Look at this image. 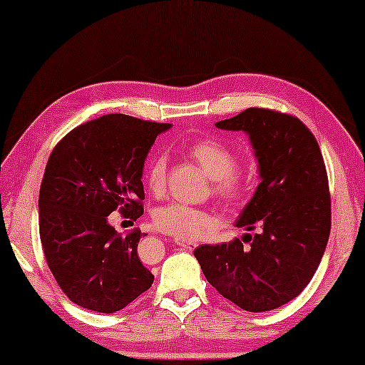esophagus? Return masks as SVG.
<instances>
[{"label": "esophagus", "instance_id": "esophagus-1", "mask_svg": "<svg viewBox=\"0 0 365 365\" xmlns=\"http://www.w3.org/2000/svg\"><path fill=\"white\" fill-rule=\"evenodd\" d=\"M176 244L182 249H186V251H194L197 247L196 241H184V239H176Z\"/></svg>", "mask_w": 365, "mask_h": 365}]
</instances>
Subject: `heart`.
I'll return each mask as SVG.
<instances>
[{"instance_id": "1", "label": "heart", "mask_w": 365, "mask_h": 365, "mask_svg": "<svg viewBox=\"0 0 365 365\" xmlns=\"http://www.w3.org/2000/svg\"><path fill=\"white\" fill-rule=\"evenodd\" d=\"M189 156L212 179V191L221 201L229 206H239L244 202L251 186V179L246 173L237 171L236 154L231 149L212 139H201L189 146ZM166 164L168 158L164 153L156 154L148 163L144 181L153 194H161L164 191ZM153 222L158 231L191 241L206 236L216 226V216L206 209L173 202L158 207L153 212Z\"/></svg>"}]
</instances>
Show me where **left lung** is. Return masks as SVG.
Listing matches in <instances>:
<instances>
[{"label": "left lung", "instance_id": "obj_1", "mask_svg": "<svg viewBox=\"0 0 365 365\" xmlns=\"http://www.w3.org/2000/svg\"><path fill=\"white\" fill-rule=\"evenodd\" d=\"M244 131L257 159L259 186L239 214L242 239L194 251L207 282L244 311L281 307L311 282L331 232V196L319 144L291 114L249 108L216 123Z\"/></svg>", "mask_w": 365, "mask_h": 365}]
</instances>
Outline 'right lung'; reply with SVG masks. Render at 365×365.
<instances>
[{
	"label": "right lung",
	"instance_id": "1",
	"mask_svg": "<svg viewBox=\"0 0 365 365\" xmlns=\"http://www.w3.org/2000/svg\"><path fill=\"white\" fill-rule=\"evenodd\" d=\"M171 128L106 114L68 133L53 149L39 189V237L63 292L89 311L113 314L154 281L138 257L139 229L119 234L108 216H143V171L158 134Z\"/></svg>",
	"mask_w": 365,
	"mask_h": 365
}]
</instances>
